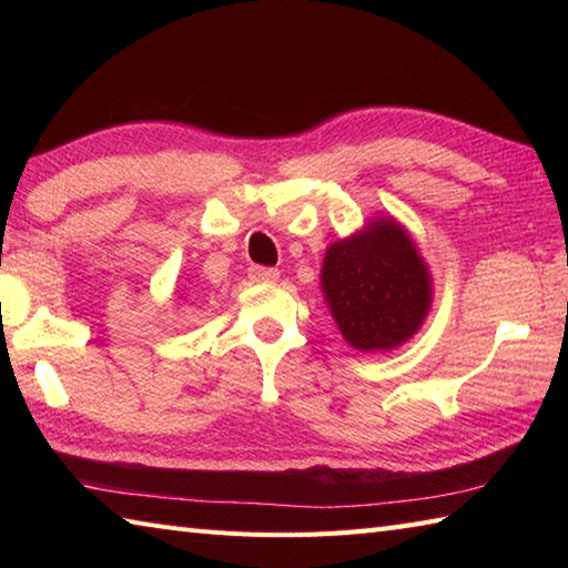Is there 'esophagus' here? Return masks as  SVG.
Here are the masks:
<instances>
[{"label": "esophagus", "mask_w": 568, "mask_h": 568, "mask_svg": "<svg viewBox=\"0 0 568 568\" xmlns=\"http://www.w3.org/2000/svg\"><path fill=\"white\" fill-rule=\"evenodd\" d=\"M251 277L256 283H275L277 277H281V273H277V268H263V265H251Z\"/></svg>", "instance_id": "obj_1"}]
</instances>
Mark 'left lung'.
I'll return each mask as SVG.
<instances>
[{
    "label": "left lung",
    "instance_id": "8db88e82",
    "mask_svg": "<svg viewBox=\"0 0 568 568\" xmlns=\"http://www.w3.org/2000/svg\"><path fill=\"white\" fill-rule=\"evenodd\" d=\"M320 285L346 344L393 352L425 324L434 285L413 234L390 214H376L352 236L327 246Z\"/></svg>",
    "mask_w": 568,
    "mask_h": 568
}]
</instances>
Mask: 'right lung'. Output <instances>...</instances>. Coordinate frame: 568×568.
I'll use <instances>...</instances> for the list:
<instances>
[{"label":"right lung","mask_w":568,"mask_h":568,"mask_svg":"<svg viewBox=\"0 0 568 568\" xmlns=\"http://www.w3.org/2000/svg\"><path fill=\"white\" fill-rule=\"evenodd\" d=\"M183 297H185V295H183Z\"/></svg>","instance_id":"1"}]
</instances>
